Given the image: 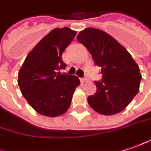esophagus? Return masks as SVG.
<instances>
[{"mask_svg": "<svg viewBox=\"0 0 151 151\" xmlns=\"http://www.w3.org/2000/svg\"><path fill=\"white\" fill-rule=\"evenodd\" d=\"M80 81H81L82 83H87V82H88V79H87V78H81Z\"/></svg>", "mask_w": 151, "mask_h": 151, "instance_id": "34e87169", "label": "esophagus"}]
</instances>
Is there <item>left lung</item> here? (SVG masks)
<instances>
[{
	"label": "left lung",
	"instance_id": "1",
	"mask_svg": "<svg viewBox=\"0 0 151 151\" xmlns=\"http://www.w3.org/2000/svg\"><path fill=\"white\" fill-rule=\"evenodd\" d=\"M77 40L101 68L102 80L95 82L97 92L88 97L89 106L101 115L111 116L127 107L139 92L141 74L132 55L107 33L87 28Z\"/></svg>",
	"mask_w": 151,
	"mask_h": 151
}]
</instances>
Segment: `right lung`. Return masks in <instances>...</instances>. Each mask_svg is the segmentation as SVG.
<instances>
[{
    "label": "right lung",
    "mask_w": 151,
    "mask_h": 151,
    "mask_svg": "<svg viewBox=\"0 0 151 151\" xmlns=\"http://www.w3.org/2000/svg\"><path fill=\"white\" fill-rule=\"evenodd\" d=\"M76 34L68 27L51 30L29 53L19 69L18 84L22 95L43 116L54 117L64 114L79 86L77 76L57 73L67 66L62 54Z\"/></svg>",
    "instance_id": "obj_1"
}]
</instances>
